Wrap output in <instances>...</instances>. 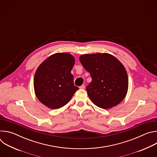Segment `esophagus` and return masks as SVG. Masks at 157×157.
Wrapping results in <instances>:
<instances>
[{
  "label": "esophagus",
  "mask_w": 157,
  "mask_h": 157,
  "mask_svg": "<svg viewBox=\"0 0 157 157\" xmlns=\"http://www.w3.org/2000/svg\"><path fill=\"white\" fill-rule=\"evenodd\" d=\"M84 88H85V85L84 84H82V86H81L79 87V89H84Z\"/></svg>",
  "instance_id": "34e87169"
}]
</instances>
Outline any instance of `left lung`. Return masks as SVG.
<instances>
[{
	"label": "left lung",
	"mask_w": 157,
	"mask_h": 157,
	"mask_svg": "<svg viewBox=\"0 0 157 157\" xmlns=\"http://www.w3.org/2000/svg\"><path fill=\"white\" fill-rule=\"evenodd\" d=\"M79 61L92 78L86 91L94 104L107 109L124 100L128 79L125 67L117 58L109 53H98L82 55Z\"/></svg>",
	"instance_id": "obj_1"
}]
</instances>
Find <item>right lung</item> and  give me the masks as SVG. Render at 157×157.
Segmentation results:
<instances>
[{
  "label": "right lung",
  "instance_id": "obj_1",
  "mask_svg": "<svg viewBox=\"0 0 157 157\" xmlns=\"http://www.w3.org/2000/svg\"><path fill=\"white\" fill-rule=\"evenodd\" d=\"M75 63L68 53H57L48 57L38 67L33 80L35 94L44 105L52 109L68 104L79 88L74 85L71 71Z\"/></svg>",
  "mask_w": 157,
  "mask_h": 157
}]
</instances>
